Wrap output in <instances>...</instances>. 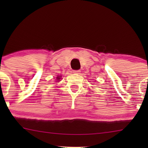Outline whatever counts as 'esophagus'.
Segmentation results:
<instances>
[{
  "mask_svg": "<svg viewBox=\"0 0 148 148\" xmlns=\"http://www.w3.org/2000/svg\"><path fill=\"white\" fill-rule=\"evenodd\" d=\"M81 72V70H74L73 71V73L74 74H79Z\"/></svg>",
  "mask_w": 148,
  "mask_h": 148,
  "instance_id": "1",
  "label": "esophagus"
}]
</instances>
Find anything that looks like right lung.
<instances>
[{
    "label": "right lung",
    "instance_id": "right-lung-1",
    "mask_svg": "<svg viewBox=\"0 0 148 148\" xmlns=\"http://www.w3.org/2000/svg\"><path fill=\"white\" fill-rule=\"evenodd\" d=\"M60 76H58V77H57V80H58V81H59V80H60Z\"/></svg>",
    "mask_w": 148,
    "mask_h": 148
}]
</instances>
